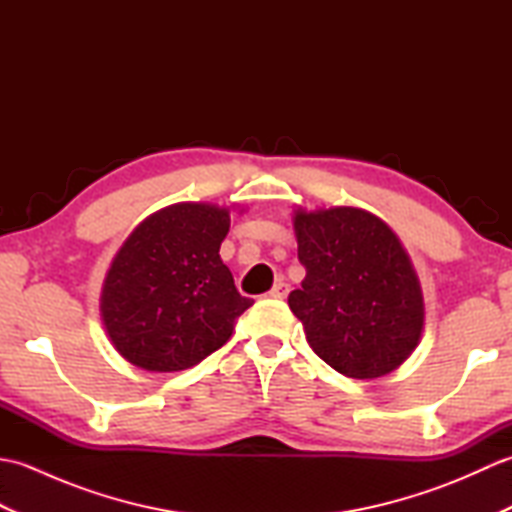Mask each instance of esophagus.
<instances>
[{
    "label": "esophagus",
    "mask_w": 512,
    "mask_h": 512,
    "mask_svg": "<svg viewBox=\"0 0 512 512\" xmlns=\"http://www.w3.org/2000/svg\"><path fill=\"white\" fill-rule=\"evenodd\" d=\"M288 284H284V281H277L275 284V288L270 290V297H275V299H286L288 297Z\"/></svg>",
    "instance_id": "1"
}]
</instances>
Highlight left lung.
<instances>
[{
    "label": "left lung",
    "instance_id": "1",
    "mask_svg": "<svg viewBox=\"0 0 512 512\" xmlns=\"http://www.w3.org/2000/svg\"><path fill=\"white\" fill-rule=\"evenodd\" d=\"M306 279L288 306L319 358L350 378H378L416 350L422 292L405 248L376 215L336 206L297 211Z\"/></svg>",
    "mask_w": 512,
    "mask_h": 512
}]
</instances>
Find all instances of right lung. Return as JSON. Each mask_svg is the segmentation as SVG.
<instances>
[{
	"label": "right lung",
	"instance_id": "1",
	"mask_svg": "<svg viewBox=\"0 0 512 512\" xmlns=\"http://www.w3.org/2000/svg\"><path fill=\"white\" fill-rule=\"evenodd\" d=\"M226 209L182 202L140 224L107 273L101 312L114 347L149 372H180L231 339L253 301L220 259Z\"/></svg>",
	"mask_w": 512,
	"mask_h": 512
}]
</instances>
